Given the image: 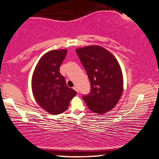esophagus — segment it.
Masks as SVG:
<instances>
[{"label": "esophagus", "instance_id": "34e87169", "mask_svg": "<svg viewBox=\"0 0 159 159\" xmlns=\"http://www.w3.org/2000/svg\"><path fill=\"white\" fill-rule=\"evenodd\" d=\"M73 89H74L75 90L76 92H77V93H78V87H76V86H75V87H73Z\"/></svg>", "mask_w": 159, "mask_h": 159}]
</instances>
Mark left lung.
Segmentation results:
<instances>
[{"label":"left lung","mask_w":159,"mask_h":159,"mask_svg":"<svg viewBox=\"0 0 159 159\" xmlns=\"http://www.w3.org/2000/svg\"><path fill=\"white\" fill-rule=\"evenodd\" d=\"M91 84L90 93L83 95L89 110L95 113L109 112L117 104L123 93V75L112 54L100 46L76 49Z\"/></svg>","instance_id":"left-lung-1"}]
</instances>
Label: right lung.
I'll use <instances>...</instances> for the list:
<instances>
[{
    "label": "right lung",
    "instance_id": "1",
    "mask_svg": "<svg viewBox=\"0 0 159 159\" xmlns=\"http://www.w3.org/2000/svg\"><path fill=\"white\" fill-rule=\"evenodd\" d=\"M66 52V49H61L46 53L32 75V89L36 101L52 115L65 112L70 101L77 94L66 85V80L59 71Z\"/></svg>",
    "mask_w": 159,
    "mask_h": 159
}]
</instances>
